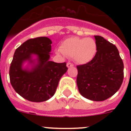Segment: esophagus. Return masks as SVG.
Instances as JSON below:
<instances>
[{
	"mask_svg": "<svg viewBox=\"0 0 131 131\" xmlns=\"http://www.w3.org/2000/svg\"><path fill=\"white\" fill-rule=\"evenodd\" d=\"M73 66V63H71V62H68L67 63V67L68 68H71V67Z\"/></svg>",
	"mask_w": 131,
	"mask_h": 131,
	"instance_id": "34e87169",
	"label": "esophagus"
}]
</instances>
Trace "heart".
<instances>
[{
    "label": "heart",
    "mask_w": 131,
    "mask_h": 131,
    "mask_svg": "<svg viewBox=\"0 0 131 131\" xmlns=\"http://www.w3.org/2000/svg\"><path fill=\"white\" fill-rule=\"evenodd\" d=\"M58 52L73 57L76 62L84 64L91 62L94 58L97 52V45L91 38L71 37L62 42Z\"/></svg>",
    "instance_id": "b5f03b06"
}]
</instances>
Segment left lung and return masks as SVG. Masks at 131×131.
Listing matches in <instances>:
<instances>
[{
    "mask_svg": "<svg viewBox=\"0 0 131 131\" xmlns=\"http://www.w3.org/2000/svg\"><path fill=\"white\" fill-rule=\"evenodd\" d=\"M94 38L96 54L91 62L77 66V84L84 98L103 101L119 89L124 77V66L115 45L101 36L94 35Z\"/></svg>",
    "mask_w": 131,
    "mask_h": 131,
    "instance_id": "1",
    "label": "left lung"
}]
</instances>
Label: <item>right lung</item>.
<instances>
[{
	"instance_id": "add662e5",
	"label": "right lung",
	"mask_w": 131,
	"mask_h": 131,
	"mask_svg": "<svg viewBox=\"0 0 131 131\" xmlns=\"http://www.w3.org/2000/svg\"><path fill=\"white\" fill-rule=\"evenodd\" d=\"M51 40L48 37L30 39L15 51L10 63L9 75L12 86L26 100L40 102L48 100L55 93L59 81L68 68L66 63L49 61ZM38 56V64L31 71L22 69V63L30 60L31 54Z\"/></svg>"
}]
</instances>
